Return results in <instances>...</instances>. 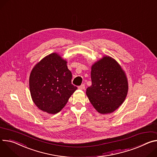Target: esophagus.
I'll list each match as a JSON object with an SVG mask.
<instances>
[{
    "instance_id": "34e87169",
    "label": "esophagus",
    "mask_w": 157,
    "mask_h": 157,
    "mask_svg": "<svg viewBox=\"0 0 157 157\" xmlns=\"http://www.w3.org/2000/svg\"><path fill=\"white\" fill-rule=\"evenodd\" d=\"M78 88H79V90H84V89H85V85H84V84H81V86H79L78 87Z\"/></svg>"
}]
</instances>
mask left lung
Wrapping results in <instances>:
<instances>
[{
	"label": "left lung",
	"instance_id": "8db88e82",
	"mask_svg": "<svg viewBox=\"0 0 157 157\" xmlns=\"http://www.w3.org/2000/svg\"><path fill=\"white\" fill-rule=\"evenodd\" d=\"M91 86L86 95L94 108L101 114L115 111L123 103L128 85L124 72L111 57L105 56L91 67Z\"/></svg>",
	"mask_w": 157,
	"mask_h": 157
}]
</instances>
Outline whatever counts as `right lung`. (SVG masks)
<instances>
[{"mask_svg": "<svg viewBox=\"0 0 157 157\" xmlns=\"http://www.w3.org/2000/svg\"><path fill=\"white\" fill-rule=\"evenodd\" d=\"M66 63L58 54L52 53L32 70L30 92L34 103L40 110L51 114L59 112L77 90L71 83L72 73Z\"/></svg>", "mask_w": 157, "mask_h": 157, "instance_id": "1", "label": "right lung"}]
</instances>
